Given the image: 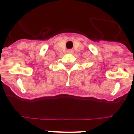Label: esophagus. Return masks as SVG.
Wrapping results in <instances>:
<instances>
[{
	"label": "esophagus",
	"instance_id": "1",
	"mask_svg": "<svg viewBox=\"0 0 134 134\" xmlns=\"http://www.w3.org/2000/svg\"><path fill=\"white\" fill-rule=\"evenodd\" d=\"M67 53H68L71 54V53H74V51H73L72 50H67Z\"/></svg>",
	"mask_w": 134,
	"mask_h": 134
}]
</instances>
